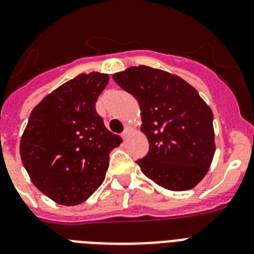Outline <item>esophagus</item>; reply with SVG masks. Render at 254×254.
<instances>
[{
	"label": "esophagus",
	"instance_id": "esophagus-1",
	"mask_svg": "<svg viewBox=\"0 0 254 254\" xmlns=\"http://www.w3.org/2000/svg\"><path fill=\"white\" fill-rule=\"evenodd\" d=\"M131 131H133V127H131L130 125H127V127H125V130H124L123 134H121L124 139H127V138L129 137V135H130Z\"/></svg>",
	"mask_w": 254,
	"mask_h": 254
}]
</instances>
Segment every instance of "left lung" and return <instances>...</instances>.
<instances>
[{"label":"left lung","instance_id":"left-lung-1","mask_svg":"<svg viewBox=\"0 0 254 254\" xmlns=\"http://www.w3.org/2000/svg\"><path fill=\"white\" fill-rule=\"evenodd\" d=\"M114 80L139 103L140 130L150 143L148 153L137 160L142 173L172 191L195 187L216 151L209 106L183 78L156 68L130 67Z\"/></svg>","mask_w":254,"mask_h":254}]
</instances>
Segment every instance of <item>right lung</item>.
I'll list each match as a JSON object with an SVG mask.
<instances>
[{"label": "right lung", "mask_w": 254, "mask_h": 254, "mask_svg": "<svg viewBox=\"0 0 254 254\" xmlns=\"http://www.w3.org/2000/svg\"><path fill=\"white\" fill-rule=\"evenodd\" d=\"M108 74H78L33 108L20 139L31 181L62 205H77L101 186L110 152L123 142L104 127L95 102Z\"/></svg>", "instance_id": "1"}]
</instances>
